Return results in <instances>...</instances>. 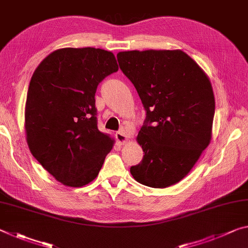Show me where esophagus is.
Here are the masks:
<instances>
[{
  "label": "esophagus",
  "mask_w": 248,
  "mask_h": 248,
  "mask_svg": "<svg viewBox=\"0 0 248 248\" xmlns=\"http://www.w3.org/2000/svg\"><path fill=\"white\" fill-rule=\"evenodd\" d=\"M116 140L118 141V143L124 144V143H127L129 139H128V137L125 136V133L124 131H118L116 133Z\"/></svg>",
  "instance_id": "esophagus-1"
}]
</instances>
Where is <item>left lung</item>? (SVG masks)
<instances>
[{"mask_svg": "<svg viewBox=\"0 0 248 248\" xmlns=\"http://www.w3.org/2000/svg\"><path fill=\"white\" fill-rule=\"evenodd\" d=\"M117 59L146 111L137 137L144 155L130 173L152 188L177 184L211 140L216 102L210 79L182 50H132Z\"/></svg>", "mask_w": 248, "mask_h": 248, "instance_id": "left-lung-1", "label": "left lung"}]
</instances>
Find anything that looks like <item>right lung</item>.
Listing matches in <instances>:
<instances>
[{"instance_id": "add662e5", "label": "right lung", "mask_w": 248, "mask_h": 248, "mask_svg": "<svg viewBox=\"0 0 248 248\" xmlns=\"http://www.w3.org/2000/svg\"><path fill=\"white\" fill-rule=\"evenodd\" d=\"M118 71L114 53L96 48L58 49L29 83L25 130L37 161L58 182L82 187L94 180L114 139L97 128L95 93Z\"/></svg>"}]
</instances>
